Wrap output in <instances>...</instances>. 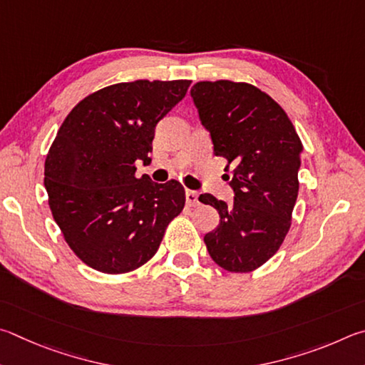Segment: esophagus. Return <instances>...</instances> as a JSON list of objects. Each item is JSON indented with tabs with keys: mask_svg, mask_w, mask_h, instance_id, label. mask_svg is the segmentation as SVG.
Segmentation results:
<instances>
[{
	"mask_svg": "<svg viewBox=\"0 0 365 365\" xmlns=\"http://www.w3.org/2000/svg\"><path fill=\"white\" fill-rule=\"evenodd\" d=\"M186 202L189 207H197L199 205V194L195 190H186Z\"/></svg>",
	"mask_w": 365,
	"mask_h": 365,
	"instance_id": "34e87169",
	"label": "esophagus"
}]
</instances>
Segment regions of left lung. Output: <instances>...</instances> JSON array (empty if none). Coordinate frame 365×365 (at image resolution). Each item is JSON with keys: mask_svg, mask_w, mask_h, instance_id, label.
Instances as JSON below:
<instances>
[{"mask_svg": "<svg viewBox=\"0 0 365 365\" xmlns=\"http://www.w3.org/2000/svg\"><path fill=\"white\" fill-rule=\"evenodd\" d=\"M190 96L235 192L229 205L199 197L221 218L203 240L222 269L252 272L277 253L292 226L303 143L284 108L250 83L199 81Z\"/></svg>", "mask_w": 365, "mask_h": 365, "instance_id": "left-lung-1", "label": "left lung"}]
</instances>
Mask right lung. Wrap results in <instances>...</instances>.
I'll list each match as a JSON object with an SVG mask.
<instances>
[{"mask_svg":"<svg viewBox=\"0 0 365 365\" xmlns=\"http://www.w3.org/2000/svg\"><path fill=\"white\" fill-rule=\"evenodd\" d=\"M190 80L115 83L81 99L62 121L44 162L53 218L83 263L126 274L157 253L182 212L181 182L136 176L149 162L155 125L187 93Z\"/></svg>","mask_w":365,"mask_h":365,"instance_id":"1","label":"right lung"}]
</instances>
